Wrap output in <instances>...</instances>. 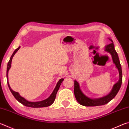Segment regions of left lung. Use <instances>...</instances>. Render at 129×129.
<instances>
[{"mask_svg":"<svg viewBox=\"0 0 129 129\" xmlns=\"http://www.w3.org/2000/svg\"><path fill=\"white\" fill-rule=\"evenodd\" d=\"M112 43L109 45L105 47V51L110 53L112 56L113 62L115 65L119 72V80L117 83L113 85L112 90L108 95L99 99H91L88 97L85 94L83 93L80 87V85L77 81L75 80V88H74V93L77 102L81 105L85 106H96L104 105L108 104L111 100H113L118 92L121 86L122 81V73L121 65L120 64L118 56L116 51L114 48V45L112 39L109 38Z\"/></svg>","mask_w":129,"mask_h":129,"instance_id":"8db88e82","label":"left lung"}]
</instances>
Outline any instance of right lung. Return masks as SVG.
I'll return each mask as SVG.
<instances>
[{"label":"right lung","mask_w":129,"mask_h":129,"mask_svg":"<svg viewBox=\"0 0 129 129\" xmlns=\"http://www.w3.org/2000/svg\"><path fill=\"white\" fill-rule=\"evenodd\" d=\"M20 46L19 47L16 49L15 50V51L14 52V53H13V54H12V56H11V57L10 59L9 60V61H8V64H7V84H8V88H9L11 92L12 93L13 95L14 96V97L17 100V101L20 102V103L22 104L23 105H24L25 106L30 107V108H43V107H47V106L51 105L53 104L54 101V100H55V99H56L57 92L58 89H59V88L61 85V84L62 82L64 81V78H61V79H60V80L58 81V82L57 83L55 88L54 89L53 92L52 93L51 95H50L49 97L48 98V99H45L44 100H43V101H37V102L28 101L27 100L25 99L24 98L21 97V96L19 94V93L14 91L11 88L10 84H9V82H8V71H9L10 69L11 68V62H12L13 57H14L15 54L16 53L17 51L20 49Z\"/></svg>","instance_id":"obj_1"}]
</instances>
